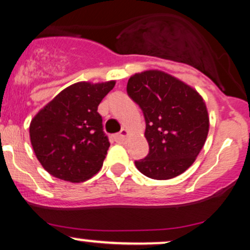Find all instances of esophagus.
<instances>
[{"instance_id":"1","label":"esophagus","mask_w":250,"mask_h":250,"mask_svg":"<svg viewBox=\"0 0 250 250\" xmlns=\"http://www.w3.org/2000/svg\"><path fill=\"white\" fill-rule=\"evenodd\" d=\"M127 134H128V131L125 130V128H123V130L120 131L118 134L115 135V139L117 143H124L126 137H127Z\"/></svg>"}]
</instances>
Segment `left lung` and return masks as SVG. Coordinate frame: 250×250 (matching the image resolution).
<instances>
[{
  "label": "left lung",
  "mask_w": 250,
  "mask_h": 250,
  "mask_svg": "<svg viewBox=\"0 0 250 250\" xmlns=\"http://www.w3.org/2000/svg\"><path fill=\"white\" fill-rule=\"evenodd\" d=\"M127 95L143 111L149 152L134 161L145 176L169 180L195 162L208 133V115L203 98L189 85L160 70L135 74Z\"/></svg>",
  "instance_id": "1"
}]
</instances>
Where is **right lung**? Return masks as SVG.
I'll return each mask as SVG.
<instances>
[{
  "instance_id": "1",
  "label": "right lung",
  "mask_w": 250,
  "mask_h": 250,
  "mask_svg": "<svg viewBox=\"0 0 250 250\" xmlns=\"http://www.w3.org/2000/svg\"><path fill=\"white\" fill-rule=\"evenodd\" d=\"M115 84L109 81L69 85L32 119L31 144L52 176L79 183L100 170L110 143L97 107Z\"/></svg>"
}]
</instances>
